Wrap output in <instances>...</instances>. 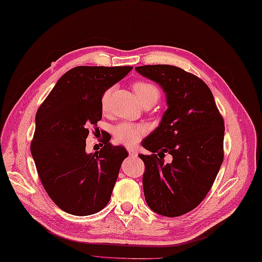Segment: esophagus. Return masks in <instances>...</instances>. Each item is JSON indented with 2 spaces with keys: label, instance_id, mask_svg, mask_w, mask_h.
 Wrapping results in <instances>:
<instances>
[{
  "label": "esophagus",
  "instance_id": "1",
  "mask_svg": "<svg viewBox=\"0 0 262 262\" xmlns=\"http://www.w3.org/2000/svg\"><path fill=\"white\" fill-rule=\"evenodd\" d=\"M127 150H128V154L129 156H136L138 155V150H136L135 148H130V147H127Z\"/></svg>",
  "mask_w": 262,
  "mask_h": 262
}]
</instances>
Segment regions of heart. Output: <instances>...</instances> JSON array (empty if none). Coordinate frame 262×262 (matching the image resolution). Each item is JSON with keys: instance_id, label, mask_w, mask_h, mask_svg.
<instances>
[{"instance_id": "heart-1", "label": "heart", "mask_w": 262, "mask_h": 262, "mask_svg": "<svg viewBox=\"0 0 262 262\" xmlns=\"http://www.w3.org/2000/svg\"><path fill=\"white\" fill-rule=\"evenodd\" d=\"M133 90L138 96L141 103L152 102L154 104L159 100L160 90L155 84L148 82H136L133 85ZM112 90L104 92L101 98V106L106 108ZM146 133V127L144 124H133L130 122H121L113 128L114 138L118 143L126 145H134L140 141L142 135Z\"/></svg>"}]
</instances>
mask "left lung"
<instances>
[{
	"mask_svg": "<svg viewBox=\"0 0 262 262\" xmlns=\"http://www.w3.org/2000/svg\"><path fill=\"white\" fill-rule=\"evenodd\" d=\"M159 84L167 108L142 145L151 156L139 155L145 164L143 189L156 213L180 216L203 202L223 163L224 120L207 84L170 65L135 67ZM157 155H156L155 154ZM173 157L165 164L164 156Z\"/></svg>",
	"mask_w": 262,
	"mask_h": 262,
	"instance_id": "8db88e82",
	"label": "left lung"
}]
</instances>
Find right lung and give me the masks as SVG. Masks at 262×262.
Listing matches in <instances>:
<instances>
[{
    "label": "right lung",
    "mask_w": 262,
    "mask_h": 262,
    "mask_svg": "<svg viewBox=\"0 0 262 262\" xmlns=\"http://www.w3.org/2000/svg\"><path fill=\"white\" fill-rule=\"evenodd\" d=\"M133 67L79 66L56 82L37 111L31 154L50 198L65 212L85 216L110 202L126 149L103 143L85 150L89 127L102 118L101 98Z\"/></svg>",
    "instance_id": "add662e5"
}]
</instances>
